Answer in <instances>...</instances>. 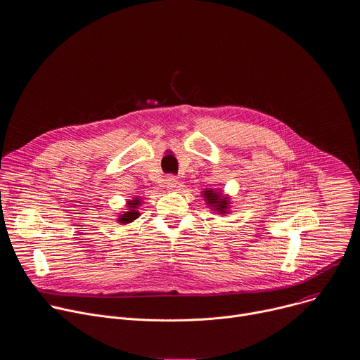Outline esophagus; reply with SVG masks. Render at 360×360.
Returning a JSON list of instances; mask_svg holds the SVG:
<instances>
[{"label":"esophagus","mask_w":360,"mask_h":360,"mask_svg":"<svg viewBox=\"0 0 360 360\" xmlns=\"http://www.w3.org/2000/svg\"><path fill=\"white\" fill-rule=\"evenodd\" d=\"M165 184H166V186L169 188V189H174L178 185V181H176V178L174 175H169V176H166Z\"/></svg>","instance_id":"obj_1"}]
</instances>
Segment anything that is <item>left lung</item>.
I'll return each mask as SVG.
<instances>
[{
    "instance_id": "obj_1",
    "label": "left lung",
    "mask_w": 360,
    "mask_h": 360,
    "mask_svg": "<svg viewBox=\"0 0 360 360\" xmlns=\"http://www.w3.org/2000/svg\"><path fill=\"white\" fill-rule=\"evenodd\" d=\"M204 197L207 198V204H210L211 207H214L215 210L219 211V214H226V210H227V204H229V200L227 198H221L220 194H215L214 191H205Z\"/></svg>"
}]
</instances>
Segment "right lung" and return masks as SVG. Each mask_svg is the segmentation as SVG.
<instances>
[{
    "label": "right lung",
    "instance_id": "right-lung-1",
    "mask_svg": "<svg viewBox=\"0 0 360 360\" xmlns=\"http://www.w3.org/2000/svg\"><path fill=\"white\" fill-rule=\"evenodd\" d=\"M140 204V201L139 200H133V201H129V207H130V211H127V212H124V214H122L120 215V223H123V224H127V223H131L134 219H137V215H139V212L136 211V207Z\"/></svg>",
    "mask_w": 360,
    "mask_h": 360
}]
</instances>
